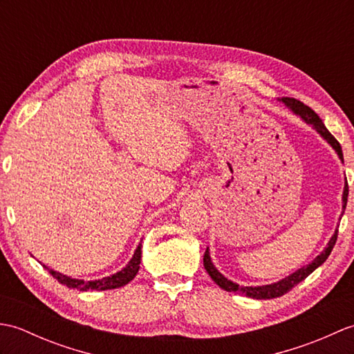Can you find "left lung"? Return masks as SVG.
I'll list each match as a JSON object with an SVG mask.
<instances>
[{"label": "left lung", "mask_w": 354, "mask_h": 354, "mask_svg": "<svg viewBox=\"0 0 354 354\" xmlns=\"http://www.w3.org/2000/svg\"><path fill=\"white\" fill-rule=\"evenodd\" d=\"M281 102L286 104V106H289L293 112H295L297 115L301 117L307 124H312L317 132L321 135L322 138H324L330 146H332L336 153L339 155L341 161L344 162V155H342V149L341 145L337 142V140L333 137L332 133L327 131V127L322 123V120L318 117L317 112L313 109H310L307 104H304L303 102H299L297 99H290V97H283ZM347 198H348V184H347V179H345V187H344V193H342V214H344V209L347 207ZM337 240V228L335 231V234L332 236V239L328 240V243L326 246V250L322 251L317 259H315L312 263H309L307 266H303L301 269L295 270V272L290 274L289 277L283 278V280L272 283V284H265V286H239L237 283H232L231 280H228L227 277H223L219 270L216 269V266L213 265L212 257H209V251L207 248V251L204 254V268L208 272V275L212 277V280L222 288L223 290L227 292H234V293H242V295H246L250 298L254 299H272V298H278L284 295V293H288L292 288H295L298 283H301L303 280H306L307 277H309L315 269L319 268L322 263H324L330 252H332L333 246Z\"/></svg>", "instance_id": "1"}]
</instances>
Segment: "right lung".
I'll list each match as a JSON object with an SVG mask.
<instances>
[{"label": "right lung", "mask_w": 354, "mask_h": 354, "mask_svg": "<svg viewBox=\"0 0 354 354\" xmlns=\"http://www.w3.org/2000/svg\"><path fill=\"white\" fill-rule=\"evenodd\" d=\"M140 263H141V245H138L137 250H135L131 261L120 270V272L111 275V277H104L100 278V280H94V281H84V280H76V278L66 277L61 272H56V270L48 269L45 266V269H48V272L56 278V280L66 286L70 289H79V290H108V289H117L122 288V286L127 284L131 280H133V277L138 274L140 269Z\"/></svg>", "instance_id": "obj_1"}]
</instances>
